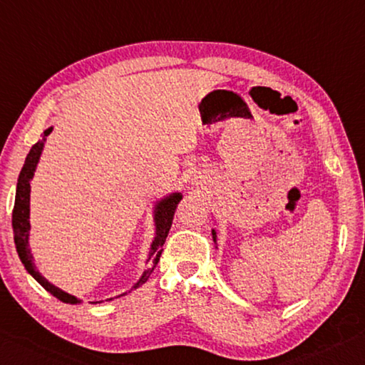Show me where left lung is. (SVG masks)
<instances>
[{
    "mask_svg": "<svg viewBox=\"0 0 365 365\" xmlns=\"http://www.w3.org/2000/svg\"><path fill=\"white\" fill-rule=\"evenodd\" d=\"M212 237H213V242H215V245H216V231H215V229H212Z\"/></svg>",
    "mask_w": 365,
    "mask_h": 365,
    "instance_id": "obj_1",
    "label": "left lung"
}]
</instances>
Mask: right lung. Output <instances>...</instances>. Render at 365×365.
<instances>
[{
  "label": "right lung",
  "instance_id": "1",
  "mask_svg": "<svg viewBox=\"0 0 365 365\" xmlns=\"http://www.w3.org/2000/svg\"><path fill=\"white\" fill-rule=\"evenodd\" d=\"M53 131V126H49L46 131L43 133V139L38 140L35 145H31V149L29 152L27 158H25V163L22 166L21 175H19L17 179V187H16V202H14V210H12V231H14V244H16V250L19 253V258H21L22 264L27 272L34 277L38 284H40L44 290H48L51 295H54L57 299H61L62 303H68V304H80L83 303V299L76 298L70 293L61 290L59 287H56L49 282V280L44 279L41 276V272L38 271V267L35 264L34 255H31V248L29 244L30 239V181L35 176L38 162H40L41 153L44 149V143H46V138ZM182 194L181 192H170L163 195L162 199H158L153 202V210H152V218H153V239L150 242V248L149 253H147V259L145 264L147 269L143 272V276L138 279V282L134 284L130 290L121 293L118 297H123L126 293H130L131 290H136L138 287L147 282V279L150 277V274L153 271V267L157 266L160 255L163 252V244L166 240V235L170 232L173 218H175V212L178 203L181 202ZM113 299V298H108Z\"/></svg>",
  "mask_w": 365,
  "mask_h": 365
}]
</instances>
